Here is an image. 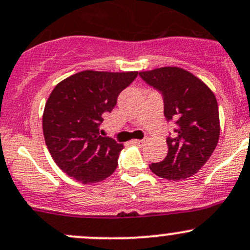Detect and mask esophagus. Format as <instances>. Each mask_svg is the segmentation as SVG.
<instances>
[{
  "instance_id": "1",
  "label": "esophagus",
  "mask_w": 250,
  "mask_h": 250,
  "mask_svg": "<svg viewBox=\"0 0 250 250\" xmlns=\"http://www.w3.org/2000/svg\"><path fill=\"white\" fill-rule=\"evenodd\" d=\"M146 143V139H143V140H134V144L138 146H144Z\"/></svg>"
}]
</instances>
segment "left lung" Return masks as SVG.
Listing matches in <instances>:
<instances>
[{
    "label": "left lung",
    "instance_id": "obj_1",
    "mask_svg": "<svg viewBox=\"0 0 250 250\" xmlns=\"http://www.w3.org/2000/svg\"><path fill=\"white\" fill-rule=\"evenodd\" d=\"M139 75L160 92L164 116L175 125L173 135L167 138V156L149 167L170 181L191 177L206 164L219 139V111L213 92L182 68L163 67Z\"/></svg>",
    "mask_w": 250,
    "mask_h": 250
}]
</instances>
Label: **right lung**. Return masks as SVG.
Segmentation results:
<instances>
[{"mask_svg":"<svg viewBox=\"0 0 250 250\" xmlns=\"http://www.w3.org/2000/svg\"><path fill=\"white\" fill-rule=\"evenodd\" d=\"M138 72L85 70L55 86L43 114V133L52 159L69 177L99 182L116 170L122 144L99 134L103 116Z\"/></svg>","mask_w":250,"mask_h":250,"instance_id":"obj_1","label":"right lung"}]
</instances>
